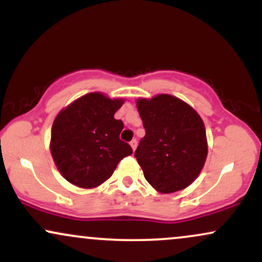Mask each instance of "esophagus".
Returning <instances> with one entry per match:
<instances>
[{
	"instance_id": "esophagus-1",
	"label": "esophagus",
	"mask_w": 262,
	"mask_h": 262,
	"mask_svg": "<svg viewBox=\"0 0 262 262\" xmlns=\"http://www.w3.org/2000/svg\"><path fill=\"white\" fill-rule=\"evenodd\" d=\"M137 145H138V141H137V140L133 139V140L130 141V146H132V149H133V150L137 149Z\"/></svg>"
}]
</instances>
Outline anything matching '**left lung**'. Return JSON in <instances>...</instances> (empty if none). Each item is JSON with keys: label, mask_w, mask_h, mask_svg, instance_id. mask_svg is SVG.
I'll return each instance as SVG.
<instances>
[{"label": "left lung", "mask_w": 262, "mask_h": 262, "mask_svg": "<svg viewBox=\"0 0 262 262\" xmlns=\"http://www.w3.org/2000/svg\"><path fill=\"white\" fill-rule=\"evenodd\" d=\"M137 108L145 137L134 156L145 180L160 193L188 187L201 173L208 154L200 114L167 93L138 98Z\"/></svg>", "instance_id": "obj_1"}]
</instances>
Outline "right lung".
<instances>
[{"label":"right lung","instance_id":"right-lung-1","mask_svg":"<svg viewBox=\"0 0 262 262\" xmlns=\"http://www.w3.org/2000/svg\"><path fill=\"white\" fill-rule=\"evenodd\" d=\"M123 103V98L91 92L58 113L50 152L65 180L81 188L98 187L123 158L133 154L130 145L119 139L123 122L114 118Z\"/></svg>","mask_w":262,"mask_h":262}]
</instances>
